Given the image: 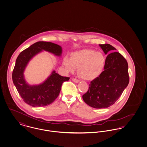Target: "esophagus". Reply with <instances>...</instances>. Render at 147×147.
Returning a JSON list of instances; mask_svg holds the SVG:
<instances>
[{
    "label": "esophagus",
    "mask_w": 147,
    "mask_h": 147,
    "mask_svg": "<svg viewBox=\"0 0 147 147\" xmlns=\"http://www.w3.org/2000/svg\"><path fill=\"white\" fill-rule=\"evenodd\" d=\"M72 80L74 82H76V83H78V82H79V80L77 79V78H72Z\"/></svg>",
    "instance_id": "obj_1"
}]
</instances>
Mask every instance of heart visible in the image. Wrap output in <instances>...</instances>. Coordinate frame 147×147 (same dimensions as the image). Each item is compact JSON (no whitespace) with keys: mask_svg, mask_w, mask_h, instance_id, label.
<instances>
[{"mask_svg":"<svg viewBox=\"0 0 147 147\" xmlns=\"http://www.w3.org/2000/svg\"><path fill=\"white\" fill-rule=\"evenodd\" d=\"M106 58L100 51L90 49H83L73 53L69 59L66 57L63 64L67 70L73 72L78 68L79 76L86 80H93L99 77L104 70Z\"/></svg>","mask_w":147,"mask_h":147,"instance_id":"b5f03b06","label":"heart"}]
</instances>
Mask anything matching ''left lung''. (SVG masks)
Returning <instances> with one entry per match:
<instances>
[{"mask_svg": "<svg viewBox=\"0 0 147 147\" xmlns=\"http://www.w3.org/2000/svg\"><path fill=\"white\" fill-rule=\"evenodd\" d=\"M100 47L105 54L116 50L108 44ZM104 70L91 81L88 90L82 96L85 103L93 108H107L113 105L129 84L128 62L119 53L108 55Z\"/></svg>", "mask_w": 147, "mask_h": 147, "instance_id": "obj_1", "label": "left lung"}]
</instances>
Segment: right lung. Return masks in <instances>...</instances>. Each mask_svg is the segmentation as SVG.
<instances>
[{
  "label": "right lung",
  "instance_id": "1",
  "mask_svg": "<svg viewBox=\"0 0 147 147\" xmlns=\"http://www.w3.org/2000/svg\"><path fill=\"white\" fill-rule=\"evenodd\" d=\"M42 50L60 56L61 47L56 44L38 41L20 53L16 60L12 78L16 88L24 102L32 107L46 106L54 101L61 91L62 83L69 81L70 77L61 76L54 71L42 84L30 86L26 84L23 72L28 62Z\"/></svg>",
  "mask_w": 147,
  "mask_h": 147
}]
</instances>
